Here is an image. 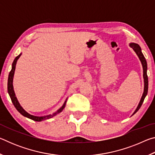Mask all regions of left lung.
I'll list each match as a JSON object with an SVG mask.
<instances>
[{
    "instance_id": "left-lung-1",
    "label": "left lung",
    "mask_w": 155,
    "mask_h": 155,
    "mask_svg": "<svg viewBox=\"0 0 155 155\" xmlns=\"http://www.w3.org/2000/svg\"><path fill=\"white\" fill-rule=\"evenodd\" d=\"M129 46L133 49V51L135 52V53L137 54V55L138 56L139 59H140V61L141 63V65H142L143 67V81H144V90H143V95L141 96V98L140 100V103H139L138 106L137 107V109H135V111L133 113V115H134L136 112H137L142 104L143 102L144 101V98L146 96L147 94H148V76H147V62L146 60L144 57L143 54L141 52V49L140 48V46L138 45L137 44L135 43H130L129 44Z\"/></svg>"
}]
</instances>
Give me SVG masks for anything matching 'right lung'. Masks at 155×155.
I'll list each match as a JSON object with an SVG mask.
<instances>
[{"label": "right lung", "instance_id": "right-lung-1", "mask_svg": "<svg viewBox=\"0 0 155 155\" xmlns=\"http://www.w3.org/2000/svg\"><path fill=\"white\" fill-rule=\"evenodd\" d=\"M22 53H20L19 55L15 57L14 62H13L12 64V70L10 71L9 72V77H8V83H7V90H8V93H9V95L10 96V98H11V100L12 101V103L14 104V107H15V109L18 110V111L20 113V114H22L23 116L25 117H27L28 118H29L31 120H33L34 121H36V122H41L42 121V120H48L51 118V117L55 116L56 115H57L59 113H61L63 109L65 108V103H66V101H67V99L66 101H65V103L63 104V106L61 107V108L59 109L56 112L53 113L52 114H50L48 115H46V116H35V115H31L27 113V111H25V110L22 108V107L19 103V102H18V99L16 98V96H15V94L14 92V86H13V79H14V72H15V65H16V63L18 59L20 58V57Z\"/></svg>", "mask_w": 155, "mask_h": 155}]
</instances>
